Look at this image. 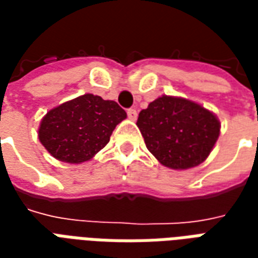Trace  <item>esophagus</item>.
Returning a JSON list of instances; mask_svg holds the SVG:
<instances>
[{"label":"esophagus","mask_w":258,"mask_h":258,"mask_svg":"<svg viewBox=\"0 0 258 258\" xmlns=\"http://www.w3.org/2000/svg\"><path fill=\"white\" fill-rule=\"evenodd\" d=\"M127 116H128L130 120L135 121V120H137V117H138V113H137V110H135V109H128V110H127Z\"/></svg>","instance_id":"esophagus-1"}]
</instances>
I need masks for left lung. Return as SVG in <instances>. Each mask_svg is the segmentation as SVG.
Wrapping results in <instances>:
<instances>
[{
  "mask_svg": "<svg viewBox=\"0 0 258 258\" xmlns=\"http://www.w3.org/2000/svg\"><path fill=\"white\" fill-rule=\"evenodd\" d=\"M137 125L148 151L163 166L174 170H186L205 162L221 127L216 114L199 103L167 95L141 110Z\"/></svg>",
  "mask_w": 258,
  "mask_h": 258,
  "instance_id": "8db88e82",
  "label": "left lung"
}]
</instances>
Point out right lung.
I'll return each instance as SVG.
<instances>
[{"label":"right lung","instance_id":"add662e5","mask_svg":"<svg viewBox=\"0 0 258 258\" xmlns=\"http://www.w3.org/2000/svg\"><path fill=\"white\" fill-rule=\"evenodd\" d=\"M125 117L114 101L85 94L51 109L41 120L38 138L55 159L80 164L106 145Z\"/></svg>","mask_w":258,"mask_h":258}]
</instances>
